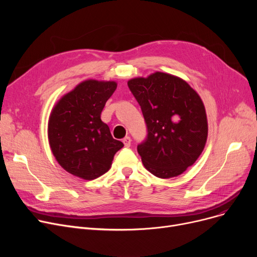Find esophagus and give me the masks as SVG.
<instances>
[{
  "mask_svg": "<svg viewBox=\"0 0 257 257\" xmlns=\"http://www.w3.org/2000/svg\"><path fill=\"white\" fill-rule=\"evenodd\" d=\"M123 143H124L125 147L129 148V147H130V145H131V139H130L129 137H126V138H124V139H123Z\"/></svg>",
  "mask_w": 257,
  "mask_h": 257,
  "instance_id": "esophagus-1",
  "label": "esophagus"
}]
</instances>
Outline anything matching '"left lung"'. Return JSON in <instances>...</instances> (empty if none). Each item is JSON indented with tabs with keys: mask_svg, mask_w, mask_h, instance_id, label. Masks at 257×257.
I'll return each mask as SVG.
<instances>
[{
	"mask_svg": "<svg viewBox=\"0 0 257 257\" xmlns=\"http://www.w3.org/2000/svg\"><path fill=\"white\" fill-rule=\"evenodd\" d=\"M145 117L148 136L138 146L145 168L163 179L176 177L203 151L207 116L197 91L183 79L156 72L128 81Z\"/></svg>",
	"mask_w": 257,
	"mask_h": 257,
	"instance_id": "left-lung-1",
	"label": "left lung"
}]
</instances>
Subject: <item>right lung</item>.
<instances>
[{"mask_svg":"<svg viewBox=\"0 0 257 257\" xmlns=\"http://www.w3.org/2000/svg\"><path fill=\"white\" fill-rule=\"evenodd\" d=\"M114 81L88 79L65 93L53 107L48 138L57 163L70 174L93 180L110 169L124 144L111 137L101 112L116 89Z\"/></svg>","mask_w":257,"mask_h":257,"instance_id":"1","label":"right lung"}]
</instances>
